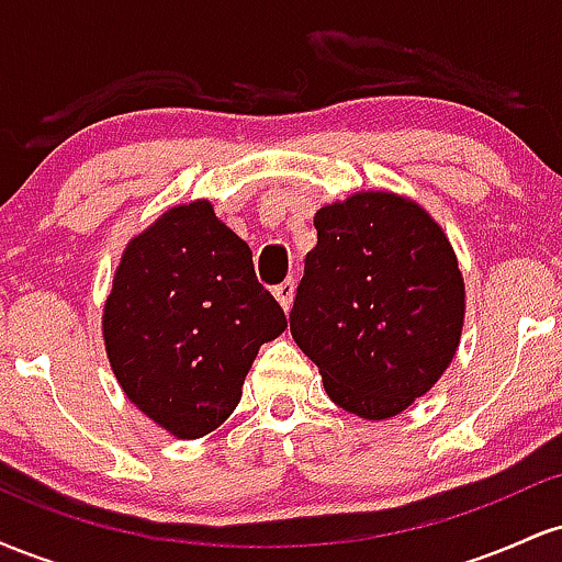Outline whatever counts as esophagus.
Wrapping results in <instances>:
<instances>
[{"mask_svg": "<svg viewBox=\"0 0 562 562\" xmlns=\"http://www.w3.org/2000/svg\"><path fill=\"white\" fill-rule=\"evenodd\" d=\"M293 295H295V280H285L274 288V299L280 301V306L285 308V312L290 308V303H293Z\"/></svg>", "mask_w": 562, "mask_h": 562, "instance_id": "esophagus-1", "label": "esophagus"}]
</instances>
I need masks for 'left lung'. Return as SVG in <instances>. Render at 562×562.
Segmentation results:
<instances>
[{"mask_svg": "<svg viewBox=\"0 0 562 562\" xmlns=\"http://www.w3.org/2000/svg\"><path fill=\"white\" fill-rule=\"evenodd\" d=\"M290 333L327 396L389 420L438 383L465 325V280L447 232L415 200L353 192L314 216Z\"/></svg>", "mask_w": 562, "mask_h": 562, "instance_id": "obj_1", "label": "left lung"}]
</instances>
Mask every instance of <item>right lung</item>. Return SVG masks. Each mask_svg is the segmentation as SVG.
Instances as JSON below:
<instances>
[{
    "label": "right lung",
    "mask_w": 562,
    "mask_h": 562,
    "mask_svg": "<svg viewBox=\"0 0 562 562\" xmlns=\"http://www.w3.org/2000/svg\"><path fill=\"white\" fill-rule=\"evenodd\" d=\"M285 327L248 243L209 200L173 205L128 240L102 312L115 380L177 438L227 420L261 344Z\"/></svg>",
    "instance_id": "1"
}]
</instances>
